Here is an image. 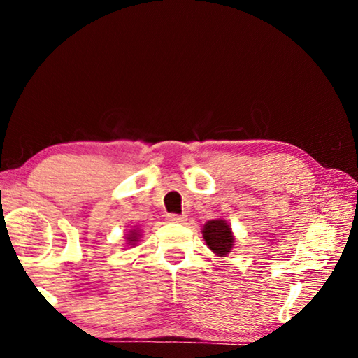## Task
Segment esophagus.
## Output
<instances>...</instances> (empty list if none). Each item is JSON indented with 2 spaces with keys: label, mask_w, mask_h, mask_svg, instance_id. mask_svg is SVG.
<instances>
[{
  "label": "esophagus",
  "mask_w": 358,
  "mask_h": 358,
  "mask_svg": "<svg viewBox=\"0 0 358 358\" xmlns=\"http://www.w3.org/2000/svg\"><path fill=\"white\" fill-rule=\"evenodd\" d=\"M166 220L169 222H185L186 221V216L185 215H177V213H167L166 215Z\"/></svg>",
  "instance_id": "1"
}]
</instances>
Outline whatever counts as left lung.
I'll return each mask as SVG.
<instances>
[{
	"label": "left lung",
	"instance_id": "1",
	"mask_svg": "<svg viewBox=\"0 0 358 358\" xmlns=\"http://www.w3.org/2000/svg\"><path fill=\"white\" fill-rule=\"evenodd\" d=\"M203 238L210 246V250L217 254V256H226L232 250V230L227 226V222L222 220H213L205 224Z\"/></svg>",
	"mask_w": 358,
	"mask_h": 358
}]
</instances>
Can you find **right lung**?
Segmentation results:
<instances>
[{
    "mask_svg": "<svg viewBox=\"0 0 358 358\" xmlns=\"http://www.w3.org/2000/svg\"><path fill=\"white\" fill-rule=\"evenodd\" d=\"M128 240H129V243L131 241H137V232H132L131 237H128Z\"/></svg>",
    "mask_w": 358,
    "mask_h": 358,
    "instance_id": "1",
    "label": "right lung"
}]
</instances>
